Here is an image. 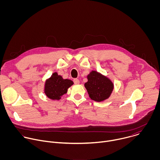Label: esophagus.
<instances>
[{"instance_id": "34e87169", "label": "esophagus", "mask_w": 160, "mask_h": 160, "mask_svg": "<svg viewBox=\"0 0 160 160\" xmlns=\"http://www.w3.org/2000/svg\"><path fill=\"white\" fill-rule=\"evenodd\" d=\"M73 82H74V83H75V85H77V84H79V83H80V81H79V80L77 79V78H75V79L73 80Z\"/></svg>"}]
</instances>
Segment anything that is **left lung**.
<instances>
[{
	"label": "left lung",
	"instance_id": "8db88e82",
	"mask_svg": "<svg viewBox=\"0 0 160 160\" xmlns=\"http://www.w3.org/2000/svg\"><path fill=\"white\" fill-rule=\"evenodd\" d=\"M87 79L84 85L91 99L101 102L110 96L114 85L108 78L96 71H92L87 75Z\"/></svg>",
	"mask_w": 160,
	"mask_h": 160
}]
</instances>
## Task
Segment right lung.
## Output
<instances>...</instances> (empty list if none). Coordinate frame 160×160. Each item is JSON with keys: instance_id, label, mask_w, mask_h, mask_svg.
Returning a JSON list of instances; mask_svg holds the SVG:
<instances>
[{"instance_id": "add662e5", "label": "right lung", "mask_w": 160, "mask_h": 160, "mask_svg": "<svg viewBox=\"0 0 160 160\" xmlns=\"http://www.w3.org/2000/svg\"><path fill=\"white\" fill-rule=\"evenodd\" d=\"M73 84V81L63 79L55 72L45 82L44 92L51 99L59 100L61 97L67 92L68 88Z\"/></svg>"}]
</instances>
